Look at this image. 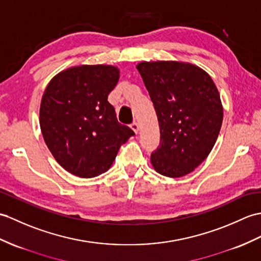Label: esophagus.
Segmentation results:
<instances>
[{
    "label": "esophagus",
    "instance_id": "esophagus-1",
    "mask_svg": "<svg viewBox=\"0 0 261 261\" xmlns=\"http://www.w3.org/2000/svg\"><path fill=\"white\" fill-rule=\"evenodd\" d=\"M130 128L135 131L136 133H138V131H139V124L137 123V122H133V123H131L130 124Z\"/></svg>",
    "mask_w": 261,
    "mask_h": 261
}]
</instances>
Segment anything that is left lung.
<instances>
[{
    "instance_id": "obj_1",
    "label": "left lung",
    "mask_w": 261,
    "mask_h": 261,
    "mask_svg": "<svg viewBox=\"0 0 261 261\" xmlns=\"http://www.w3.org/2000/svg\"><path fill=\"white\" fill-rule=\"evenodd\" d=\"M137 69L160 126L151 165L166 177H184L205 160L217 141L223 119L219 91L207 72L189 62L144 61Z\"/></svg>"
}]
</instances>
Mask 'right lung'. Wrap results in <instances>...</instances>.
<instances>
[{
  "label": "right lung",
  "mask_w": 261,
  "mask_h": 261,
  "mask_svg": "<svg viewBox=\"0 0 261 261\" xmlns=\"http://www.w3.org/2000/svg\"><path fill=\"white\" fill-rule=\"evenodd\" d=\"M119 77L114 65L71 66L54 75L42 95V136L59 165L76 177L108 171L121 145L135 136L118 122L108 101Z\"/></svg>",
  "instance_id": "add662e5"
}]
</instances>
